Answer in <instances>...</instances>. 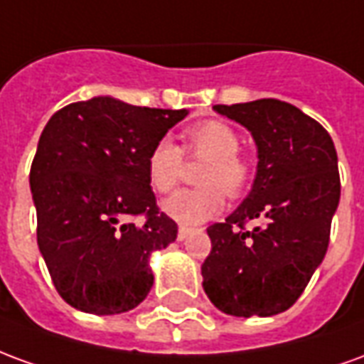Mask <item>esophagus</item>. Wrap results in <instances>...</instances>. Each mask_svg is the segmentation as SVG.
<instances>
[{"label": "esophagus", "instance_id": "esophagus-1", "mask_svg": "<svg viewBox=\"0 0 364 364\" xmlns=\"http://www.w3.org/2000/svg\"><path fill=\"white\" fill-rule=\"evenodd\" d=\"M189 232H191V228H187V226H179V230H177V240H179V242H183L185 237L189 236Z\"/></svg>", "mask_w": 364, "mask_h": 364}]
</instances>
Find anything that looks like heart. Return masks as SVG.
Instances as JSON below:
<instances>
[{
  "instance_id": "heart-1",
  "label": "heart",
  "mask_w": 364,
  "mask_h": 364,
  "mask_svg": "<svg viewBox=\"0 0 364 364\" xmlns=\"http://www.w3.org/2000/svg\"><path fill=\"white\" fill-rule=\"evenodd\" d=\"M187 150L193 158L208 164L198 177L200 189H183L164 200V213L185 226L210 220L224 208V193L230 197L242 195L250 183L252 169L237 151L240 136L222 120H206L195 124L185 134ZM148 181L158 193H169L177 187L183 171V151L171 138L154 144L146 161Z\"/></svg>"
}]
</instances>
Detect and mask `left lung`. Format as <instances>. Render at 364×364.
Returning <instances> with one entry per match:
<instances>
[{"instance_id": "obj_1", "label": "left lung", "mask_w": 364, "mask_h": 364, "mask_svg": "<svg viewBox=\"0 0 364 364\" xmlns=\"http://www.w3.org/2000/svg\"><path fill=\"white\" fill-rule=\"evenodd\" d=\"M214 111L252 132L259 161L244 203L206 228L203 289L220 312L267 318L296 302L326 257L341 195L336 146L320 122L279 99ZM255 218L264 224L244 230Z\"/></svg>"}]
</instances>
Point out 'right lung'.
I'll use <instances>...</instances> for the list:
<instances>
[{"mask_svg": "<svg viewBox=\"0 0 364 364\" xmlns=\"http://www.w3.org/2000/svg\"><path fill=\"white\" fill-rule=\"evenodd\" d=\"M187 114L105 95L68 105L46 122L28 175L36 242L75 310L111 316L148 296L150 255L175 242L177 224L156 206L146 161ZM140 213L142 225L129 222Z\"/></svg>", "mask_w": 364, "mask_h": 364, "instance_id": "obj_1", "label": "right lung"}]
</instances>
